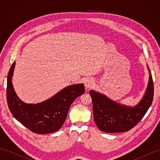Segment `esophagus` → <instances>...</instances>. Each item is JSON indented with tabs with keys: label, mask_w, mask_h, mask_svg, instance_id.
Returning a JSON list of instances; mask_svg holds the SVG:
<instances>
[{
	"label": "esophagus",
	"mask_w": 160,
	"mask_h": 160,
	"mask_svg": "<svg viewBox=\"0 0 160 160\" xmlns=\"http://www.w3.org/2000/svg\"><path fill=\"white\" fill-rule=\"evenodd\" d=\"M93 85V81L91 79H88L85 82V87L86 89H90Z\"/></svg>",
	"instance_id": "1"
}]
</instances>
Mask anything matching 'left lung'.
Masks as SVG:
<instances>
[{
	"label": "left lung",
	"mask_w": 160,
	"mask_h": 160,
	"mask_svg": "<svg viewBox=\"0 0 160 160\" xmlns=\"http://www.w3.org/2000/svg\"><path fill=\"white\" fill-rule=\"evenodd\" d=\"M147 67L149 73L148 88L142 100L133 107L116 102L99 92L89 91L93 101V119L101 132H128L135 127L146 113L152 103L154 91L151 71Z\"/></svg>",
	"instance_id": "8db88e82"
}]
</instances>
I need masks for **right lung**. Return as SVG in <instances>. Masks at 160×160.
<instances>
[{
	"instance_id": "1",
	"label": "right lung",
	"mask_w": 160,
	"mask_h": 160,
	"mask_svg": "<svg viewBox=\"0 0 160 160\" xmlns=\"http://www.w3.org/2000/svg\"><path fill=\"white\" fill-rule=\"evenodd\" d=\"M14 67L15 61L8 73L7 88L8 106L14 118L35 133H50L60 129L72 103L85 93L84 85L67 86L42 102L26 103L18 98L13 88L12 77Z\"/></svg>"
}]
</instances>
